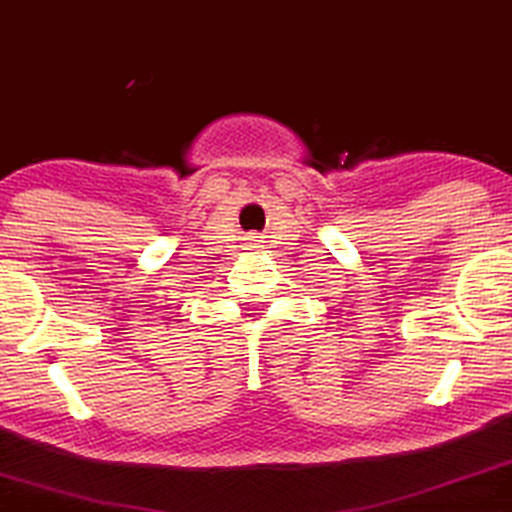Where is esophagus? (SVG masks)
I'll return each instance as SVG.
<instances>
[{
  "instance_id": "obj_1",
  "label": "esophagus",
  "mask_w": 512,
  "mask_h": 512,
  "mask_svg": "<svg viewBox=\"0 0 512 512\" xmlns=\"http://www.w3.org/2000/svg\"><path fill=\"white\" fill-rule=\"evenodd\" d=\"M254 242H258V239H254Z\"/></svg>"
}]
</instances>
